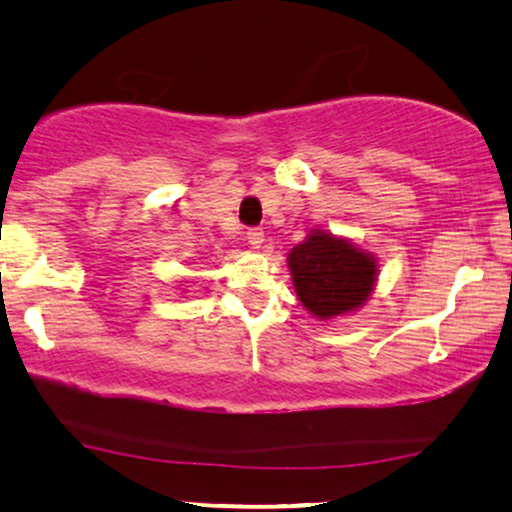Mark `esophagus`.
<instances>
[{
  "label": "esophagus",
  "instance_id": "34e87169",
  "mask_svg": "<svg viewBox=\"0 0 512 512\" xmlns=\"http://www.w3.org/2000/svg\"><path fill=\"white\" fill-rule=\"evenodd\" d=\"M247 242H249L251 249H261L263 242H265L263 230H261V228H251V230H247Z\"/></svg>",
  "mask_w": 512,
  "mask_h": 512
}]
</instances>
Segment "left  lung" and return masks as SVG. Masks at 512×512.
I'll list each match as a JSON object with an SVG mask.
<instances>
[{"label":"left lung","mask_w":512,"mask_h":512,"mask_svg":"<svg viewBox=\"0 0 512 512\" xmlns=\"http://www.w3.org/2000/svg\"><path fill=\"white\" fill-rule=\"evenodd\" d=\"M296 296L321 321L361 310L373 296L380 263L347 237L312 228L286 258Z\"/></svg>","instance_id":"left-lung-1"}]
</instances>
